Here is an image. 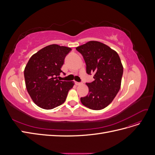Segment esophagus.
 I'll list each match as a JSON object with an SVG mask.
<instances>
[{
  "mask_svg": "<svg viewBox=\"0 0 155 155\" xmlns=\"http://www.w3.org/2000/svg\"><path fill=\"white\" fill-rule=\"evenodd\" d=\"M75 84H76V85H82V83H80V82H77V81H76L75 82Z\"/></svg>",
  "mask_w": 155,
  "mask_h": 155,
  "instance_id": "esophagus-1",
  "label": "esophagus"
}]
</instances>
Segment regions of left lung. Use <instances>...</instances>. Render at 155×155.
Wrapping results in <instances>:
<instances>
[{"label":"left lung","instance_id":"obj_1","mask_svg":"<svg viewBox=\"0 0 155 155\" xmlns=\"http://www.w3.org/2000/svg\"><path fill=\"white\" fill-rule=\"evenodd\" d=\"M76 50L81 54L88 75L94 74V81L87 83L88 94L81 97L83 105L101 110L109 105L119 92L124 68L118 53L109 46L91 41Z\"/></svg>","mask_w":155,"mask_h":155}]
</instances>
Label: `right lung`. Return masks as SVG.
I'll list each match as a JSON object with an SVG mask.
<instances>
[{"mask_svg": "<svg viewBox=\"0 0 155 155\" xmlns=\"http://www.w3.org/2000/svg\"><path fill=\"white\" fill-rule=\"evenodd\" d=\"M72 49L51 45L33 55L25 68L27 91L42 109H52L63 104L74 83L58 79L67 55Z\"/></svg>", "mask_w": 155, "mask_h": 155, "instance_id": "1", "label": "right lung"}]
</instances>
